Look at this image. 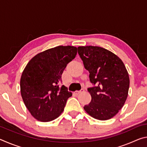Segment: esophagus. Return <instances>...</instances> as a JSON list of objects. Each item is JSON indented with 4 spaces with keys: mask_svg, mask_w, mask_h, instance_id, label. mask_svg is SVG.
Segmentation results:
<instances>
[{
    "mask_svg": "<svg viewBox=\"0 0 147 147\" xmlns=\"http://www.w3.org/2000/svg\"><path fill=\"white\" fill-rule=\"evenodd\" d=\"M84 89H81L80 91H74V94H75V95H78V94H79L80 93H82V92H84Z\"/></svg>",
    "mask_w": 147,
    "mask_h": 147,
    "instance_id": "1",
    "label": "esophagus"
}]
</instances>
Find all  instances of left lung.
I'll use <instances>...</instances> for the list:
<instances>
[{"instance_id":"8db88e82","label":"left lung","mask_w":147,"mask_h":147,"mask_svg":"<svg viewBox=\"0 0 147 147\" xmlns=\"http://www.w3.org/2000/svg\"><path fill=\"white\" fill-rule=\"evenodd\" d=\"M78 53L89 80L95 85L88 91L91 101L84 109L89 115L101 121L113 117L123 108L128 94L130 78L119 57L100 47H78Z\"/></svg>"}]
</instances>
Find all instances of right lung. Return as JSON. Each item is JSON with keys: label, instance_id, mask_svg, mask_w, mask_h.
<instances>
[{"label": "right lung", "instance_id": "right-lung-1", "mask_svg": "<svg viewBox=\"0 0 147 147\" xmlns=\"http://www.w3.org/2000/svg\"><path fill=\"white\" fill-rule=\"evenodd\" d=\"M76 53L75 47L58 46L36 54L27 63L20 80L21 96L38 121H53L63 112L72 93L59 87L61 74Z\"/></svg>", "mask_w": 147, "mask_h": 147}]
</instances>
